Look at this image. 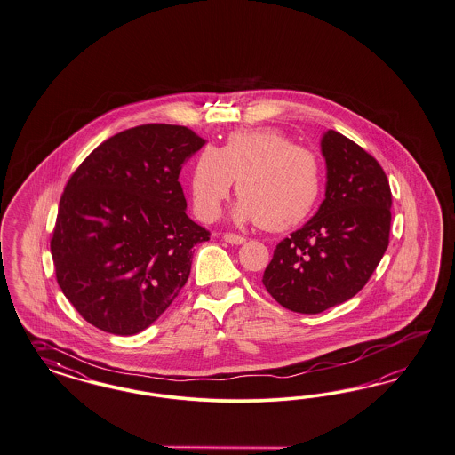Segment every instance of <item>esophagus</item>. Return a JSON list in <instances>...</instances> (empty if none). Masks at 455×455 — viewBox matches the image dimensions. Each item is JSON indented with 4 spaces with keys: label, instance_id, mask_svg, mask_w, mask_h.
<instances>
[{
    "label": "esophagus",
    "instance_id": "esophagus-1",
    "mask_svg": "<svg viewBox=\"0 0 455 455\" xmlns=\"http://www.w3.org/2000/svg\"><path fill=\"white\" fill-rule=\"evenodd\" d=\"M223 240H225L227 243H232V245H242L247 238H245V236L236 235V234H225Z\"/></svg>",
    "mask_w": 455,
    "mask_h": 455
}]
</instances>
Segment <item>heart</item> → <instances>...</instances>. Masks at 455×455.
Wrapping results in <instances>:
<instances>
[{"label": "heart", "mask_w": 455, "mask_h": 455, "mask_svg": "<svg viewBox=\"0 0 455 455\" xmlns=\"http://www.w3.org/2000/svg\"><path fill=\"white\" fill-rule=\"evenodd\" d=\"M236 183L238 220L267 230H289L307 219L323 191V168L313 151L275 129L232 132L217 149L204 146L189 172V198L202 220H215Z\"/></svg>", "instance_id": "b5f03b06"}]
</instances>
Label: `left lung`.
Segmentation results:
<instances>
[{"instance_id":"left-lung-1","label":"left lung","mask_w":455,"mask_h":455,"mask_svg":"<svg viewBox=\"0 0 455 455\" xmlns=\"http://www.w3.org/2000/svg\"><path fill=\"white\" fill-rule=\"evenodd\" d=\"M321 149L326 198L275 247L262 279L267 292L294 313H323L356 296L390 243L392 191L379 163L332 129Z\"/></svg>"}]
</instances>
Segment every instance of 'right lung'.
Returning <instances> with one entry per match:
<instances>
[{"label":"right lung","mask_w":455,"mask_h":455,"mask_svg":"<svg viewBox=\"0 0 455 455\" xmlns=\"http://www.w3.org/2000/svg\"><path fill=\"white\" fill-rule=\"evenodd\" d=\"M204 144L185 125L142 124L99 144L63 189L50 240L57 283L97 330L131 336L164 313L210 232L178 181Z\"/></svg>","instance_id":"obj_1"}]
</instances>
